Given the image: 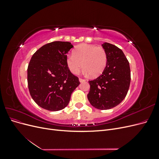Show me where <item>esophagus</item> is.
<instances>
[{"label": "esophagus", "mask_w": 159, "mask_h": 159, "mask_svg": "<svg viewBox=\"0 0 159 159\" xmlns=\"http://www.w3.org/2000/svg\"><path fill=\"white\" fill-rule=\"evenodd\" d=\"M79 80H80V82H83V81H85V80H84V79H83V78H80V79H79Z\"/></svg>", "instance_id": "obj_1"}]
</instances>
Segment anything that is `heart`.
<instances>
[{"label": "heart", "instance_id": "1", "mask_svg": "<svg viewBox=\"0 0 159 159\" xmlns=\"http://www.w3.org/2000/svg\"><path fill=\"white\" fill-rule=\"evenodd\" d=\"M107 64V55L103 47L92 44H81L77 46L73 55L66 57V64L74 75L80 73L82 68L91 77H97L102 73Z\"/></svg>", "mask_w": 159, "mask_h": 159}]
</instances>
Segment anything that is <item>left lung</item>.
Masks as SVG:
<instances>
[{
  "label": "left lung",
  "mask_w": 159,
  "mask_h": 159,
  "mask_svg": "<svg viewBox=\"0 0 159 159\" xmlns=\"http://www.w3.org/2000/svg\"><path fill=\"white\" fill-rule=\"evenodd\" d=\"M102 46L107 52V64L98 78L89 81L88 99L94 107L105 110L117 106L126 97L131 82V70L121 49L107 42Z\"/></svg>",
  "instance_id": "1"
}]
</instances>
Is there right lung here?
I'll return each mask as SVG.
<instances>
[{
  "mask_svg": "<svg viewBox=\"0 0 159 159\" xmlns=\"http://www.w3.org/2000/svg\"><path fill=\"white\" fill-rule=\"evenodd\" d=\"M74 46L69 42L55 41L38 49L27 70L28 89L42 108L56 111L68 105L80 82L66 64L67 53Z\"/></svg>",
  "mask_w": 159,
  "mask_h": 159,
  "instance_id": "add662e5",
  "label": "right lung"
}]
</instances>
